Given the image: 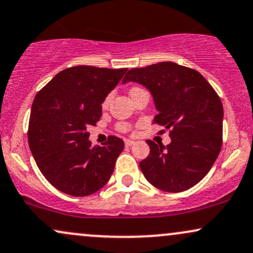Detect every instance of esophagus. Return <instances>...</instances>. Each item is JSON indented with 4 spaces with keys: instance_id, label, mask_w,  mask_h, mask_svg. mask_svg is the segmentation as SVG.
I'll use <instances>...</instances> for the list:
<instances>
[{
    "instance_id": "obj_1",
    "label": "esophagus",
    "mask_w": 253,
    "mask_h": 253,
    "mask_svg": "<svg viewBox=\"0 0 253 253\" xmlns=\"http://www.w3.org/2000/svg\"><path fill=\"white\" fill-rule=\"evenodd\" d=\"M134 144H135L134 140H129V139L125 140V145H126V146H132V145H134Z\"/></svg>"
}]
</instances>
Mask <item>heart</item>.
I'll return each mask as SVG.
<instances>
[{
	"label": "heart",
	"mask_w": 253,
	"mask_h": 253,
	"mask_svg": "<svg viewBox=\"0 0 253 253\" xmlns=\"http://www.w3.org/2000/svg\"><path fill=\"white\" fill-rule=\"evenodd\" d=\"M108 100H109V99H106V101L103 102V106L107 105ZM119 129H121V130H127V129H128V126H127V125H120V126H119Z\"/></svg>",
	"instance_id": "heart-1"
}]
</instances>
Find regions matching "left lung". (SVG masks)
<instances>
[{"mask_svg":"<svg viewBox=\"0 0 253 253\" xmlns=\"http://www.w3.org/2000/svg\"><path fill=\"white\" fill-rule=\"evenodd\" d=\"M126 82L147 88L158 111L153 124L171 129L166 147L146 141L150 154L139 164L145 178L166 192L193 187L210 172L221 148L224 111L217 93L199 72L169 61L130 69Z\"/></svg>","mask_w":253,"mask_h":253,"instance_id":"8db88e82","label":"left lung"}]
</instances>
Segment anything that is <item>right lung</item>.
<instances>
[{
	"label": "right lung",
	"mask_w": 253,
	"mask_h": 253,
	"mask_svg": "<svg viewBox=\"0 0 253 253\" xmlns=\"http://www.w3.org/2000/svg\"><path fill=\"white\" fill-rule=\"evenodd\" d=\"M126 72L71 67L36 94L29 119V147L40 171L61 192L89 196L111 178L124 141L109 136L103 146H92L87 129L100 120L101 105Z\"/></svg>",
	"instance_id": "right-lung-1"
}]
</instances>
